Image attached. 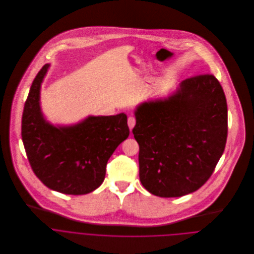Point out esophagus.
Instances as JSON below:
<instances>
[{"instance_id":"34e87169","label":"esophagus","mask_w":254,"mask_h":254,"mask_svg":"<svg viewBox=\"0 0 254 254\" xmlns=\"http://www.w3.org/2000/svg\"><path fill=\"white\" fill-rule=\"evenodd\" d=\"M135 118L134 117H128V119H127V125H128V127H129V129L131 130L132 128H133V127L135 126Z\"/></svg>"}]
</instances>
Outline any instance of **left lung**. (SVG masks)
<instances>
[{
	"label": "left lung",
	"instance_id": "1",
	"mask_svg": "<svg viewBox=\"0 0 254 254\" xmlns=\"http://www.w3.org/2000/svg\"><path fill=\"white\" fill-rule=\"evenodd\" d=\"M132 133L139 145V180L150 193L179 197L211 177L227 138V105L210 73L186 78L176 94L141 104Z\"/></svg>",
	"mask_w": 254,
	"mask_h": 254
}]
</instances>
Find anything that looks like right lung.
<instances>
[{
    "label": "right lung",
    "instance_id": "right-lung-1",
    "mask_svg": "<svg viewBox=\"0 0 254 254\" xmlns=\"http://www.w3.org/2000/svg\"><path fill=\"white\" fill-rule=\"evenodd\" d=\"M50 64L36 75L25 103L22 138L31 167L49 189L64 194H87L97 190L106 177L109 158L127 138L125 114L89 117L66 127L47 123L40 108L41 83Z\"/></svg>",
    "mask_w": 254,
    "mask_h": 254
}]
</instances>
